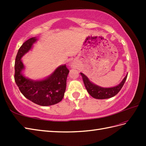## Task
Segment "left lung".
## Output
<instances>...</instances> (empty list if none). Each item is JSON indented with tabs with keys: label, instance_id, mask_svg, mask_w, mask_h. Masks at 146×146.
I'll use <instances>...</instances> for the list:
<instances>
[{
	"label": "left lung",
	"instance_id": "1",
	"mask_svg": "<svg viewBox=\"0 0 146 146\" xmlns=\"http://www.w3.org/2000/svg\"><path fill=\"white\" fill-rule=\"evenodd\" d=\"M80 74L82 76L83 83H84L85 88L88 94L92 97L97 99H107L114 97L122 89L123 85H124L127 77V75L120 84L117 86L111 88H104L92 83L88 80L87 76H85L83 73H80Z\"/></svg>",
	"mask_w": 146,
	"mask_h": 146
}]
</instances>
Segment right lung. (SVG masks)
Returning a JSON list of instances; mask_svg holds the SVG:
<instances>
[{"label": "right lung", "mask_w": 146, "mask_h": 146, "mask_svg": "<svg viewBox=\"0 0 146 146\" xmlns=\"http://www.w3.org/2000/svg\"><path fill=\"white\" fill-rule=\"evenodd\" d=\"M38 39L31 38L19 49L15 61L14 80L19 89L28 100L41 106H49L61 102L66 86L69 70L66 65L57 68L50 76L42 80H32L22 74L24 66L21 58L27 53Z\"/></svg>", "instance_id": "obj_1"}]
</instances>
